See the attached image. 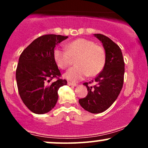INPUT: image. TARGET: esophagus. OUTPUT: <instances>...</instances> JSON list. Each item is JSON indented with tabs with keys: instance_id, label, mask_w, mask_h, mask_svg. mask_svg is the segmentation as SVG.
<instances>
[{
	"instance_id": "obj_1",
	"label": "esophagus",
	"mask_w": 148,
	"mask_h": 148,
	"mask_svg": "<svg viewBox=\"0 0 148 148\" xmlns=\"http://www.w3.org/2000/svg\"><path fill=\"white\" fill-rule=\"evenodd\" d=\"M67 84H68L69 86H73V87H76V86H77V84H74V83L70 82V81H68V82H67Z\"/></svg>"
}]
</instances>
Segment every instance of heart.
<instances>
[{"instance_id":"heart-1","label":"heart","mask_w":148,"mask_h":148,"mask_svg":"<svg viewBox=\"0 0 148 148\" xmlns=\"http://www.w3.org/2000/svg\"><path fill=\"white\" fill-rule=\"evenodd\" d=\"M66 49L56 47L53 51L56 63L61 69L71 64L72 58H76L78 65L69 68L64 77L72 82H77L90 76H95L102 70L106 62L105 51L91 40L80 38L69 42Z\"/></svg>"}]
</instances>
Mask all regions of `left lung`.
Here are the masks:
<instances>
[{
	"instance_id": "8db88e82",
	"label": "left lung",
	"mask_w": 148,
	"mask_h": 148,
	"mask_svg": "<svg viewBox=\"0 0 148 148\" xmlns=\"http://www.w3.org/2000/svg\"><path fill=\"white\" fill-rule=\"evenodd\" d=\"M94 35L102 43L106 53V62L103 70L94 81H92L96 82L95 86L89 87L88 83H84L88 92L86 97L79 100V102L86 111L99 113L113 104L123 88L125 62L123 53L118 45L101 34Z\"/></svg>"
}]
</instances>
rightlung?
<instances>
[{
    "label": "right lung",
    "instance_id": "1",
    "mask_svg": "<svg viewBox=\"0 0 148 148\" xmlns=\"http://www.w3.org/2000/svg\"><path fill=\"white\" fill-rule=\"evenodd\" d=\"M45 35L35 39L21 53L16 70L18 91L24 104L36 114L48 113L56 104L58 90L67 85L53 56L56 46L67 38ZM53 77L57 81L51 82Z\"/></svg>",
    "mask_w": 148,
    "mask_h": 148
}]
</instances>
